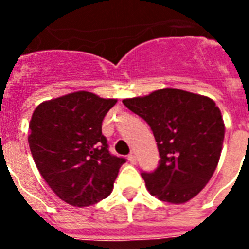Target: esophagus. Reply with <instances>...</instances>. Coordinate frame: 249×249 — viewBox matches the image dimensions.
I'll use <instances>...</instances> for the list:
<instances>
[{
	"mask_svg": "<svg viewBox=\"0 0 249 249\" xmlns=\"http://www.w3.org/2000/svg\"><path fill=\"white\" fill-rule=\"evenodd\" d=\"M128 159H129V161H130V163H132V164H137V156L134 155V154H130Z\"/></svg>",
	"mask_w": 249,
	"mask_h": 249,
	"instance_id": "1",
	"label": "esophagus"
}]
</instances>
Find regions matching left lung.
Instances as JSON below:
<instances>
[{
	"label": "left lung",
	"mask_w": 249,
	"mask_h": 249,
	"mask_svg": "<svg viewBox=\"0 0 249 249\" xmlns=\"http://www.w3.org/2000/svg\"><path fill=\"white\" fill-rule=\"evenodd\" d=\"M123 103L150 125L158 142L159 166L142 173L150 194L172 204L196 196L212 178L222 151L225 124L214 101L164 88Z\"/></svg>",
	"instance_id": "1"
}]
</instances>
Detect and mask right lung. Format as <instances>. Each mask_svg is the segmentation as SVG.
Returning <instances> with one entry per match:
<instances>
[{
  "mask_svg": "<svg viewBox=\"0 0 249 249\" xmlns=\"http://www.w3.org/2000/svg\"><path fill=\"white\" fill-rule=\"evenodd\" d=\"M117 99L76 91L37 106L29 121V148L50 189L73 207L111 194L124 158L109 154L102 121Z\"/></svg>",
  "mask_w": 249,
  "mask_h": 249,
  "instance_id": "add662e5",
  "label": "right lung"
}]
</instances>
